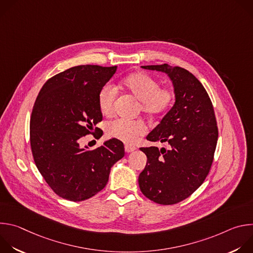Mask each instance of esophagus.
I'll return each mask as SVG.
<instances>
[{
  "label": "esophagus",
  "mask_w": 253,
  "mask_h": 253,
  "mask_svg": "<svg viewBox=\"0 0 253 253\" xmlns=\"http://www.w3.org/2000/svg\"><path fill=\"white\" fill-rule=\"evenodd\" d=\"M135 150H136V148H135L134 146H130V145H126V146H125V152H127V153L133 152V151H135Z\"/></svg>",
  "instance_id": "esophagus-1"
}]
</instances>
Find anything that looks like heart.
<instances>
[{"label": "heart", "mask_w": 253, "mask_h": 253, "mask_svg": "<svg viewBox=\"0 0 253 253\" xmlns=\"http://www.w3.org/2000/svg\"><path fill=\"white\" fill-rule=\"evenodd\" d=\"M124 89L140 102V109L145 114L156 117L163 115L172 107L175 94L171 89L160 88L157 80L145 73H135L123 80ZM117 90L112 85H105L99 92L98 105L101 113L110 116L114 111ZM107 135L127 144H133L145 135L147 128L142 121L116 119L106 124Z\"/></svg>", "instance_id": "b5f03b06"}]
</instances>
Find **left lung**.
<instances>
[{"instance_id":"1","label":"left lung","mask_w":253,"mask_h":253,"mask_svg":"<svg viewBox=\"0 0 253 253\" xmlns=\"http://www.w3.org/2000/svg\"><path fill=\"white\" fill-rule=\"evenodd\" d=\"M168 76L175 102L147 135L151 142L168 143L169 149L142 147L147 163L138 178L141 192L163 205L186 199L204 181L218 138L210 98L189 71L168 64L141 66Z\"/></svg>"}]
</instances>
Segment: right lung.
I'll return each mask as SVG.
<instances>
[{
  "label": "right lung",
  "mask_w": 253,
  "mask_h": 253,
  "mask_svg": "<svg viewBox=\"0 0 253 253\" xmlns=\"http://www.w3.org/2000/svg\"><path fill=\"white\" fill-rule=\"evenodd\" d=\"M116 71L117 66L70 68L49 79L36 99L30 121L32 153L46 182L64 199L94 196L124 157V145L117 139L106 140L94 150L79 142L102 121L98 95Z\"/></svg>",
  "instance_id": "obj_1"
}]
</instances>
